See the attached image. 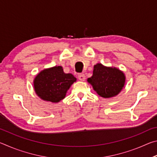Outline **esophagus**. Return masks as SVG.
Instances as JSON below:
<instances>
[{"instance_id":"obj_1","label":"esophagus","mask_w":157,"mask_h":157,"mask_svg":"<svg viewBox=\"0 0 157 157\" xmlns=\"http://www.w3.org/2000/svg\"><path fill=\"white\" fill-rule=\"evenodd\" d=\"M78 79L80 81H84L85 79H86V77H85L84 74H79L78 75Z\"/></svg>"}]
</instances>
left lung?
<instances>
[{"mask_svg": "<svg viewBox=\"0 0 157 157\" xmlns=\"http://www.w3.org/2000/svg\"><path fill=\"white\" fill-rule=\"evenodd\" d=\"M126 77L120 69L97 63L94 66L93 75L87 79L94 91L104 98L116 96L124 88Z\"/></svg>", "mask_w": 157, "mask_h": 157, "instance_id": "1", "label": "left lung"}]
</instances>
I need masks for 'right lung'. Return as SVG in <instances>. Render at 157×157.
Returning a JSON list of instances; mask_svg holds the SVG:
<instances>
[{
    "mask_svg": "<svg viewBox=\"0 0 157 157\" xmlns=\"http://www.w3.org/2000/svg\"><path fill=\"white\" fill-rule=\"evenodd\" d=\"M77 79L71 73H65L62 66L45 68L35 76L34 89L41 100L52 103L60 102Z\"/></svg>",
    "mask_w": 157,
    "mask_h": 157,
    "instance_id": "add662e5",
    "label": "right lung"
}]
</instances>
